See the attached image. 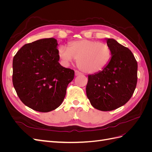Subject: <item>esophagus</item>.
<instances>
[{
	"label": "esophagus",
	"mask_w": 152,
	"mask_h": 152,
	"mask_svg": "<svg viewBox=\"0 0 152 152\" xmlns=\"http://www.w3.org/2000/svg\"><path fill=\"white\" fill-rule=\"evenodd\" d=\"M83 74V73H81L80 72H79V71H78V70H76L75 72V75H76V76H78V75H82Z\"/></svg>",
	"instance_id": "esophagus-1"
}]
</instances>
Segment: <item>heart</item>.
Returning <instances> with one entry per match:
<instances>
[{
    "mask_svg": "<svg viewBox=\"0 0 152 152\" xmlns=\"http://www.w3.org/2000/svg\"><path fill=\"white\" fill-rule=\"evenodd\" d=\"M58 54L64 65L68 66L77 59V65L87 73H96L103 70L112 58V49L109 45L98 41L82 39L73 41L68 48L61 45Z\"/></svg>",
    "mask_w": 152,
    "mask_h": 152,
    "instance_id": "heart-1",
    "label": "heart"
}]
</instances>
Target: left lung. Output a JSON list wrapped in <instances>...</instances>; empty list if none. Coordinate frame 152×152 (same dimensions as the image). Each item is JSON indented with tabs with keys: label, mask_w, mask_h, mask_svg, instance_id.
<instances>
[{
	"label": "left lung",
	"mask_w": 152,
	"mask_h": 152,
	"mask_svg": "<svg viewBox=\"0 0 152 152\" xmlns=\"http://www.w3.org/2000/svg\"><path fill=\"white\" fill-rule=\"evenodd\" d=\"M112 58L103 70L88 75L86 94L91 105L101 111H112L125 104L137 84V63L134 55L113 39H106Z\"/></svg>",
	"instance_id": "obj_1"
}]
</instances>
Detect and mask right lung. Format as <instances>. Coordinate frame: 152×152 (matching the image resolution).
Segmentation results:
<instances>
[{"mask_svg":"<svg viewBox=\"0 0 152 152\" xmlns=\"http://www.w3.org/2000/svg\"><path fill=\"white\" fill-rule=\"evenodd\" d=\"M54 38L25 44L12 61V83L21 102L32 110L49 112L65 97L66 87L75 73L59 63Z\"/></svg>","mask_w":152,"mask_h":152,"instance_id":"right-lung-1","label":"right lung"}]
</instances>
